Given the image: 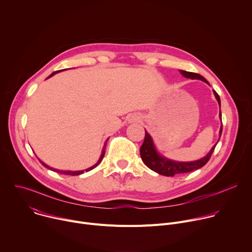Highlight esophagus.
I'll return each mask as SVG.
<instances>
[{
  "instance_id": "1",
  "label": "esophagus",
  "mask_w": 252,
  "mask_h": 252,
  "mask_svg": "<svg viewBox=\"0 0 252 252\" xmlns=\"http://www.w3.org/2000/svg\"><path fill=\"white\" fill-rule=\"evenodd\" d=\"M140 117L138 116V115H132L131 117H129V119H128V122L129 123H138V122H140Z\"/></svg>"
}]
</instances>
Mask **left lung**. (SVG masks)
Instances as JSON below:
<instances>
[{"label": "left lung", "instance_id": "1", "mask_svg": "<svg viewBox=\"0 0 252 252\" xmlns=\"http://www.w3.org/2000/svg\"><path fill=\"white\" fill-rule=\"evenodd\" d=\"M179 73H181L185 78L191 79V80H200V81L206 83L207 85H209L208 82L202 76H200L198 74L190 73V71H186V70H182V69H179ZM213 94L215 95V98L218 99V102L220 106V95L215 91H213ZM220 118L221 121V113H220ZM221 132H222V123H221L220 129V138L221 136ZM220 138H219V140H220ZM218 142L211 148L209 153L204 158H202L200 159L193 160V161H176V160H172V159H169V158L161 156L158 152L155 143H154L153 137L146 130L145 140H143L142 146L140 147V158H141L142 161L145 162V164L152 170H154L161 175L173 176L174 174H177V173H186V172H189L194 169H198V168L202 167L209 160V158L215 149V146L218 145Z\"/></svg>", "mask_w": 252, "mask_h": 252}]
</instances>
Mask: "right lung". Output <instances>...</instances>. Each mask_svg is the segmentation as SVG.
<instances>
[{
	"label": "right lung",
	"instance_id": "1",
	"mask_svg": "<svg viewBox=\"0 0 252 252\" xmlns=\"http://www.w3.org/2000/svg\"><path fill=\"white\" fill-rule=\"evenodd\" d=\"M62 70H63V69H62ZM61 70H57V71H54V73L49 77V78H51V77H53L54 75H56L57 73H60ZM48 78V79H49ZM109 139V138H107ZM107 139L105 140V142H104V145H103V148H102V151H101V155H100V157H99V158H98V160H97V162L95 163V164H94L93 166H91V167H89V168H87L86 170H60V169H56V168H53V167H50L49 165H47L46 163H44L43 161H41L42 163H43V165L44 166H46L47 168H50V169H53L54 171H57V172H59V173H63V174H67V175H80V174H82V173H84L85 171H90V170H92V169H94L95 166H97L99 163H100V161L102 160V158H103V157H104V154H105V145H106V141H107Z\"/></svg>",
	"mask_w": 252,
	"mask_h": 252
}]
</instances>
